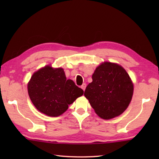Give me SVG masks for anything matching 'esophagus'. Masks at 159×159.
I'll return each instance as SVG.
<instances>
[{
    "label": "esophagus",
    "instance_id": "obj_1",
    "mask_svg": "<svg viewBox=\"0 0 159 159\" xmlns=\"http://www.w3.org/2000/svg\"><path fill=\"white\" fill-rule=\"evenodd\" d=\"M81 88H82V89L83 90V91H85V88H86V84L85 83H83V85H81Z\"/></svg>",
    "mask_w": 159,
    "mask_h": 159
}]
</instances>
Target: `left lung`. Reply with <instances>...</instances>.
<instances>
[{
	"label": "left lung",
	"instance_id": "8db88e82",
	"mask_svg": "<svg viewBox=\"0 0 159 159\" xmlns=\"http://www.w3.org/2000/svg\"><path fill=\"white\" fill-rule=\"evenodd\" d=\"M133 94V84L126 71L111 62H104L97 67L92 82L84 93L96 114L104 120L122 113L129 105Z\"/></svg>",
	"mask_w": 159,
	"mask_h": 159
}]
</instances>
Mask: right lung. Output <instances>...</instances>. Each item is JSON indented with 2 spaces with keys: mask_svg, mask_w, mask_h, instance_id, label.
I'll use <instances>...</instances> for the list:
<instances>
[{
  "mask_svg": "<svg viewBox=\"0 0 159 159\" xmlns=\"http://www.w3.org/2000/svg\"><path fill=\"white\" fill-rule=\"evenodd\" d=\"M28 93L39 111L50 117H57L84 92L72 80H67L63 68L46 66L33 74L28 83Z\"/></svg>",
  "mask_w": 159,
  "mask_h": 159,
  "instance_id": "right-lung-1",
  "label": "right lung"
}]
</instances>
